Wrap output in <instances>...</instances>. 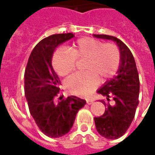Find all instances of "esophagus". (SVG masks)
I'll list each match as a JSON object with an SVG mask.
<instances>
[{
  "label": "esophagus",
  "mask_w": 155,
  "mask_h": 155,
  "mask_svg": "<svg viewBox=\"0 0 155 155\" xmlns=\"http://www.w3.org/2000/svg\"><path fill=\"white\" fill-rule=\"evenodd\" d=\"M93 102H94V100H93V99H87V100H86V103H87L88 104H91Z\"/></svg>",
  "instance_id": "1"
}]
</instances>
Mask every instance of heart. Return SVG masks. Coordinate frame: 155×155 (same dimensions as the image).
<instances>
[{"label":"heart","instance_id":"1","mask_svg":"<svg viewBox=\"0 0 155 155\" xmlns=\"http://www.w3.org/2000/svg\"><path fill=\"white\" fill-rule=\"evenodd\" d=\"M85 58L86 72L72 74L65 81V87L71 94L87 96L97 87L99 78L104 81L116 74L121 61L120 49L113 43H104L91 37L74 41L66 49L54 53L52 64L60 76H65L74 71L75 60Z\"/></svg>","mask_w":155,"mask_h":155}]
</instances>
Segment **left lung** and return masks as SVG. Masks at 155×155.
Wrapping results in <instances>:
<instances>
[{
    "label": "left lung",
    "mask_w": 155,
    "mask_h": 155,
    "mask_svg": "<svg viewBox=\"0 0 155 155\" xmlns=\"http://www.w3.org/2000/svg\"><path fill=\"white\" fill-rule=\"evenodd\" d=\"M116 43L121 55L117 75L107 81L97 91L106 97L101 101L105 105L104 114L94 117L98 133L108 140H116L125 133L133 121L139 104L140 79L133 54L126 45L114 36L93 35Z\"/></svg>",
    "instance_id": "1"
}]
</instances>
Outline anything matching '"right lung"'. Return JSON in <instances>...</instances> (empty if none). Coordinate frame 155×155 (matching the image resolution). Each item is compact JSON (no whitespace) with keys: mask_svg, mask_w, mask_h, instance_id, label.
Returning a JSON list of instances; mask_svg holds the SVG:
<instances>
[{"mask_svg":"<svg viewBox=\"0 0 155 155\" xmlns=\"http://www.w3.org/2000/svg\"><path fill=\"white\" fill-rule=\"evenodd\" d=\"M72 33L55 34L43 39L30 55L25 71V94L30 113L39 129L46 136L60 138L71 130L76 114L86 101L71 95L54 101L61 81L52 67L55 49L73 38Z\"/></svg>","mask_w":155,"mask_h":155,"instance_id":"1","label":"right lung"}]
</instances>
